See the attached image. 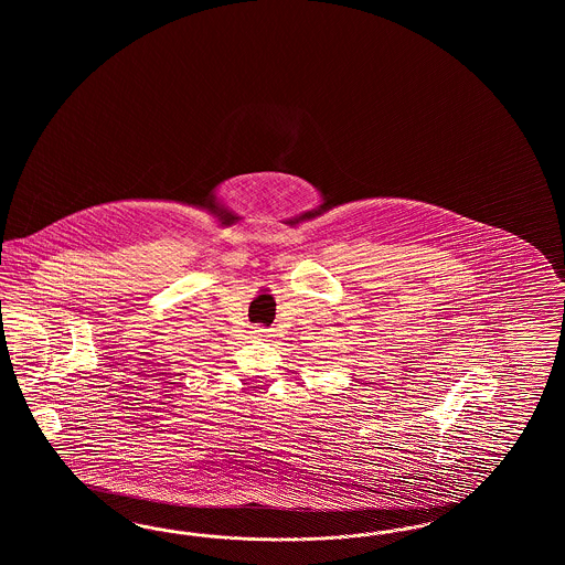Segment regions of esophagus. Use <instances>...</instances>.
Listing matches in <instances>:
<instances>
[{
  "mask_svg": "<svg viewBox=\"0 0 565 565\" xmlns=\"http://www.w3.org/2000/svg\"><path fill=\"white\" fill-rule=\"evenodd\" d=\"M256 332H258V334H263V332H267V330H265V328H258Z\"/></svg>",
  "mask_w": 565,
  "mask_h": 565,
  "instance_id": "esophagus-1",
  "label": "esophagus"
}]
</instances>
